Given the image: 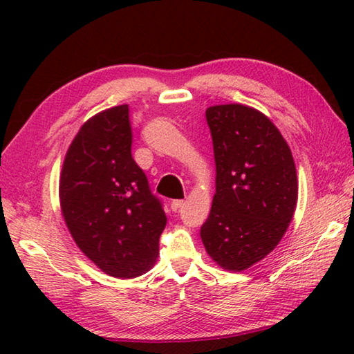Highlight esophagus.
<instances>
[{"instance_id":"34e87169","label":"esophagus","mask_w":354,"mask_h":354,"mask_svg":"<svg viewBox=\"0 0 354 354\" xmlns=\"http://www.w3.org/2000/svg\"><path fill=\"white\" fill-rule=\"evenodd\" d=\"M183 205H184V201L183 199H175V201H171L170 208L173 209V212H178V209L181 208Z\"/></svg>"}]
</instances>
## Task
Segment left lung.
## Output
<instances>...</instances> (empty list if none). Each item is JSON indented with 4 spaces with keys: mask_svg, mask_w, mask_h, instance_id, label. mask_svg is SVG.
<instances>
[{
    "mask_svg": "<svg viewBox=\"0 0 354 354\" xmlns=\"http://www.w3.org/2000/svg\"><path fill=\"white\" fill-rule=\"evenodd\" d=\"M216 162L212 212L201 239L217 265L243 270L265 259L295 213L298 181L288 142L270 120L245 104L205 111Z\"/></svg>",
    "mask_w": 354,
    "mask_h": 354,
    "instance_id": "left-lung-1",
    "label": "left lung"
}]
</instances>
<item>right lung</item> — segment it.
Returning a JSON list of instances; mask_svg holds the SVG:
<instances>
[{"instance_id":"right-lung-1","label":"right lung","mask_w":354,"mask_h":354,"mask_svg":"<svg viewBox=\"0 0 354 354\" xmlns=\"http://www.w3.org/2000/svg\"><path fill=\"white\" fill-rule=\"evenodd\" d=\"M129 106L89 118L65 155L59 198L74 242L103 272L133 278L156 260L162 202L132 158Z\"/></svg>"}]
</instances>
